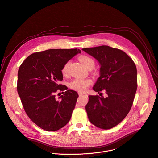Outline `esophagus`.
<instances>
[{
    "mask_svg": "<svg viewBox=\"0 0 158 158\" xmlns=\"http://www.w3.org/2000/svg\"><path fill=\"white\" fill-rule=\"evenodd\" d=\"M79 96H86V94L84 93H81V92H79Z\"/></svg>",
    "mask_w": 158,
    "mask_h": 158,
    "instance_id": "esophagus-1",
    "label": "esophagus"
}]
</instances>
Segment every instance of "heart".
Instances as JSON below:
<instances>
[{
    "label": "heart",
    "instance_id": "b5f03b06",
    "mask_svg": "<svg viewBox=\"0 0 158 158\" xmlns=\"http://www.w3.org/2000/svg\"><path fill=\"white\" fill-rule=\"evenodd\" d=\"M79 60L86 68H88L89 66L94 67V60L87 55H81L79 57ZM69 64V62H66L62 69V73L64 76L68 74ZM91 84L92 81L89 79H76L69 83V87L71 89L77 91L85 92L88 89Z\"/></svg>",
    "mask_w": 158,
    "mask_h": 158
}]
</instances>
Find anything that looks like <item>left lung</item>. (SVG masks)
<instances>
[{
    "label": "left lung",
    "mask_w": 158,
    "mask_h": 158,
    "mask_svg": "<svg viewBox=\"0 0 158 158\" xmlns=\"http://www.w3.org/2000/svg\"><path fill=\"white\" fill-rule=\"evenodd\" d=\"M99 62V77L93 89H105L107 97L89 95L85 106L92 124L110 129L120 123L127 115L137 88V69L132 59L121 50L106 45L82 49Z\"/></svg>",
    "instance_id": "1"
}]
</instances>
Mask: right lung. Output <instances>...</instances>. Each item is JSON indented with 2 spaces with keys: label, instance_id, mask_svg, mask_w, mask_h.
I'll return each mask as SVG.
<instances>
[{
  "label": "right lung",
  "instance_id": "right-lung-1",
  "mask_svg": "<svg viewBox=\"0 0 158 158\" xmlns=\"http://www.w3.org/2000/svg\"><path fill=\"white\" fill-rule=\"evenodd\" d=\"M79 49H50L30 55L19 67L18 93L29 118L47 131H56L70 120L77 93L59 84L62 69L78 53ZM65 91L58 100L54 93Z\"/></svg>",
  "mask_w": 158,
  "mask_h": 158
}]
</instances>
